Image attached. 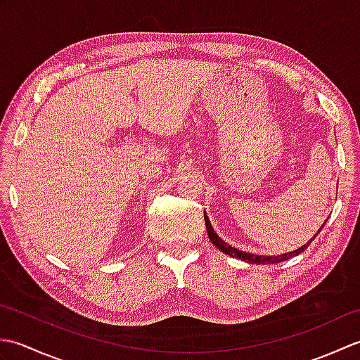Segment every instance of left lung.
I'll return each instance as SVG.
<instances>
[{"label": "left lung", "mask_w": 360, "mask_h": 360, "mask_svg": "<svg viewBox=\"0 0 360 360\" xmlns=\"http://www.w3.org/2000/svg\"><path fill=\"white\" fill-rule=\"evenodd\" d=\"M204 219H205V229H207V235H209V238H210V241L215 244V246L221 250V252H224V254H227V255H231V257H235V258H240V259H243V262H248V263H255V264H274V263H280V262H286V259H289V258H292V257H295V255H298V254H302V252L307 249L309 244H311V241L316 238V236L320 233V231H322V227L325 226V223L322 224V227L319 229V232L312 236L311 238V241H308L307 244H303L302 248H298L297 250H292V252H288V254H283V255H277V257H266V255H255V254H249V252H243V250H238V249H235V248H232V246H229V244L226 243V241H223L219 238V236L217 235V232L213 231V227H212V224H210V221H209V217H207V213L204 212Z\"/></svg>", "instance_id": "left-lung-1"}]
</instances>
